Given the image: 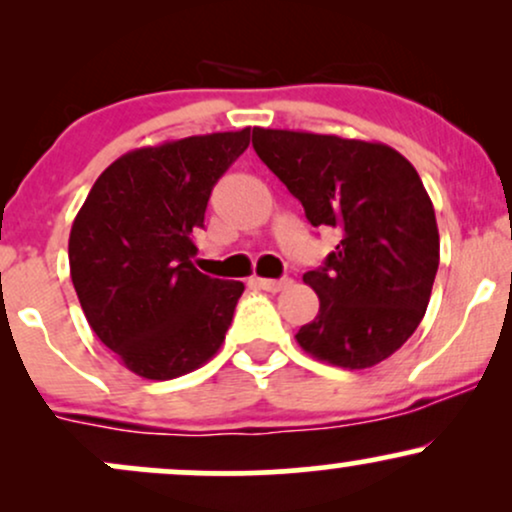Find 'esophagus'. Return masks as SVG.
<instances>
[{"label":"esophagus","mask_w":512,"mask_h":512,"mask_svg":"<svg viewBox=\"0 0 512 512\" xmlns=\"http://www.w3.org/2000/svg\"><path fill=\"white\" fill-rule=\"evenodd\" d=\"M255 284L260 286V289L269 291V293H279V291L289 289V286H291V279H289V276H284V279H260V276H257Z\"/></svg>","instance_id":"esophagus-1"}]
</instances>
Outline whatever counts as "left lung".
Returning a JSON list of instances; mask_svg holds the SVG:
<instances>
[{
  "mask_svg": "<svg viewBox=\"0 0 512 512\" xmlns=\"http://www.w3.org/2000/svg\"><path fill=\"white\" fill-rule=\"evenodd\" d=\"M252 146L315 228L342 233L325 267L303 274L320 313L296 342L349 370L390 358L424 320L440 262L436 211L416 168L392 146L337 134L255 127Z\"/></svg>",
  "mask_w": 512,
  "mask_h": 512,
  "instance_id": "left-lung-1",
  "label": "left lung"
}]
</instances>
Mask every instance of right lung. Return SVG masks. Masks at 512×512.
<instances>
[{"instance_id": "1", "label": "right lung", "mask_w": 512, "mask_h": 512, "mask_svg": "<svg viewBox=\"0 0 512 512\" xmlns=\"http://www.w3.org/2000/svg\"><path fill=\"white\" fill-rule=\"evenodd\" d=\"M250 127L142 146L103 170L69 233V272L96 337L146 380L192 373L221 349L243 281L192 264L211 187Z\"/></svg>"}]
</instances>
